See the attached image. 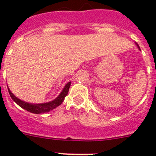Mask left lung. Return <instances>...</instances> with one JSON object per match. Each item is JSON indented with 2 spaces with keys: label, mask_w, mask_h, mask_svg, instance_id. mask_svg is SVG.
<instances>
[{
  "label": "left lung",
  "mask_w": 156,
  "mask_h": 156,
  "mask_svg": "<svg viewBox=\"0 0 156 156\" xmlns=\"http://www.w3.org/2000/svg\"><path fill=\"white\" fill-rule=\"evenodd\" d=\"M137 44V46H138V48H139V46H138V44ZM139 49H140V48H139Z\"/></svg>",
  "instance_id": "left-lung-1"
}]
</instances>
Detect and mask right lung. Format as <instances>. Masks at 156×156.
<instances>
[{
	"label": "right lung",
	"mask_w": 156,
	"mask_h": 156,
	"mask_svg": "<svg viewBox=\"0 0 156 156\" xmlns=\"http://www.w3.org/2000/svg\"><path fill=\"white\" fill-rule=\"evenodd\" d=\"M70 82L67 83L65 86V87H64V89L61 92V94L55 100H53L52 101H50V102L44 103V104H30V103L25 102V101H23V100H19V99L16 97L15 95L11 92L9 88L8 90L10 97L12 98V100L18 105H19L21 108H23V109H25V110L30 112H32V113L40 114L48 112L52 110V109L56 108V107H58L59 105H61L64 101V100H65V97L68 94L69 87H70Z\"/></svg>",
	"instance_id": "right-lung-1"
}]
</instances>
